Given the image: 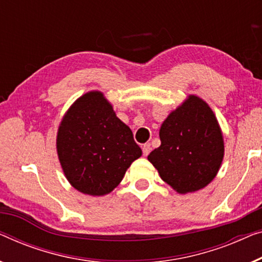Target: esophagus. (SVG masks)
<instances>
[{
	"label": "esophagus",
	"mask_w": 262,
	"mask_h": 262,
	"mask_svg": "<svg viewBox=\"0 0 262 262\" xmlns=\"http://www.w3.org/2000/svg\"><path fill=\"white\" fill-rule=\"evenodd\" d=\"M142 149H143V155H144V156H147V155H149L150 151H151V144L150 143L143 144Z\"/></svg>",
	"instance_id": "esophagus-1"
}]
</instances>
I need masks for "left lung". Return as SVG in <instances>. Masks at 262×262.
Here are the masks:
<instances>
[{"label": "left lung", "mask_w": 262, "mask_h": 262, "mask_svg": "<svg viewBox=\"0 0 262 262\" xmlns=\"http://www.w3.org/2000/svg\"><path fill=\"white\" fill-rule=\"evenodd\" d=\"M159 138L161 146L147 159L170 187L187 194L214 180L225 147L217 120L206 101L189 97L164 120Z\"/></svg>", "instance_id": "left-lung-1"}]
</instances>
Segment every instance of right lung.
<instances>
[{"label":"right lung","mask_w":262,"mask_h":262,"mask_svg":"<svg viewBox=\"0 0 262 262\" xmlns=\"http://www.w3.org/2000/svg\"><path fill=\"white\" fill-rule=\"evenodd\" d=\"M56 149L67 180L82 194L111 192L142 156L130 127L97 91L79 98L63 117Z\"/></svg>","instance_id":"1"}]
</instances>
